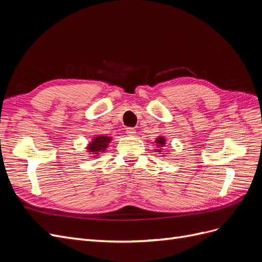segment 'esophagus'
I'll return each instance as SVG.
<instances>
[{"mask_svg":"<svg viewBox=\"0 0 262 262\" xmlns=\"http://www.w3.org/2000/svg\"><path fill=\"white\" fill-rule=\"evenodd\" d=\"M126 134H128V136H130V137H133V136H136V129L134 128H126Z\"/></svg>","mask_w":262,"mask_h":262,"instance_id":"1","label":"esophagus"}]
</instances>
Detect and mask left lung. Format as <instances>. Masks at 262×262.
Wrapping results in <instances>:
<instances>
[{
	"label": "left lung",
	"instance_id": "1",
	"mask_svg": "<svg viewBox=\"0 0 262 262\" xmlns=\"http://www.w3.org/2000/svg\"><path fill=\"white\" fill-rule=\"evenodd\" d=\"M155 143L157 144V146L158 147H163L166 143H165V139L163 138V137H158L157 139H156V141H155ZM158 152H162L161 149H158Z\"/></svg>",
	"mask_w": 262,
	"mask_h": 262
}]
</instances>
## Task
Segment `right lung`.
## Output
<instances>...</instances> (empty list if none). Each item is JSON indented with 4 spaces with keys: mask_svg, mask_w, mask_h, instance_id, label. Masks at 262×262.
<instances>
[{
    "mask_svg": "<svg viewBox=\"0 0 262 262\" xmlns=\"http://www.w3.org/2000/svg\"><path fill=\"white\" fill-rule=\"evenodd\" d=\"M112 141V137H104V136H97L93 139V141L89 144V152L94 156H98L99 153L105 152L108 144Z\"/></svg>",
    "mask_w": 262,
    "mask_h": 262,
    "instance_id": "right-lung-1",
    "label": "right lung"
}]
</instances>
